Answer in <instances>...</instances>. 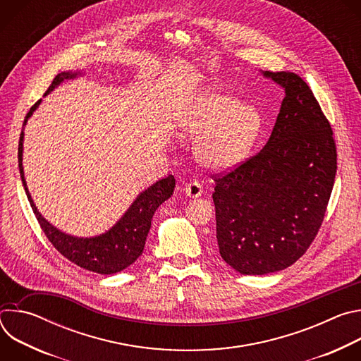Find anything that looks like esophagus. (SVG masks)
Returning <instances> with one entry per match:
<instances>
[{"label": "esophagus", "mask_w": 361, "mask_h": 361, "mask_svg": "<svg viewBox=\"0 0 361 361\" xmlns=\"http://www.w3.org/2000/svg\"><path fill=\"white\" fill-rule=\"evenodd\" d=\"M184 192L190 198H197V197H200L202 194V185L200 183H197V181L188 183L184 187Z\"/></svg>", "instance_id": "esophagus-1"}]
</instances>
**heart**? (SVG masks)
<instances>
[{"label": "heart", "instance_id": "obj_1", "mask_svg": "<svg viewBox=\"0 0 361 361\" xmlns=\"http://www.w3.org/2000/svg\"><path fill=\"white\" fill-rule=\"evenodd\" d=\"M260 128L259 111L219 90L201 92L183 123L184 134L197 140V163L214 173L240 166L248 157Z\"/></svg>", "mask_w": 361, "mask_h": 361}]
</instances>
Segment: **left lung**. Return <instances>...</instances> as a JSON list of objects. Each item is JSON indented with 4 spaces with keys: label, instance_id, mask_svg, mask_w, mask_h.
Returning <instances> with one entry per match:
<instances>
[{
    "label": "left lung",
    "instance_id": "obj_1",
    "mask_svg": "<svg viewBox=\"0 0 361 361\" xmlns=\"http://www.w3.org/2000/svg\"><path fill=\"white\" fill-rule=\"evenodd\" d=\"M284 90L264 148L216 178L217 243L240 274L263 276L294 264L313 243L334 185L337 152L330 123L305 81L263 71Z\"/></svg>",
    "mask_w": 361,
    "mask_h": 361
}]
</instances>
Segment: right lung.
<instances>
[{
    "label": "right lung",
    "instance_id": "obj_1",
    "mask_svg": "<svg viewBox=\"0 0 361 361\" xmlns=\"http://www.w3.org/2000/svg\"><path fill=\"white\" fill-rule=\"evenodd\" d=\"M82 74L84 71L80 70L60 73L54 78V81L51 82L49 88L45 91L44 95L49 94L66 80H74ZM39 104L41 99H38L31 107L24 120V127ZM24 127L18 144L20 176L32 212L51 244H53L71 263L97 274H116L131 266L142 254L154 213H156L160 205L166 200H169L174 192V177H164L147 187L144 191H141L131 202L127 212L121 216V219L106 233L92 237L71 235L59 230L56 226H53L42 217L28 191L23 167Z\"/></svg>",
    "mask_w": 361,
    "mask_h": 361
}]
</instances>
